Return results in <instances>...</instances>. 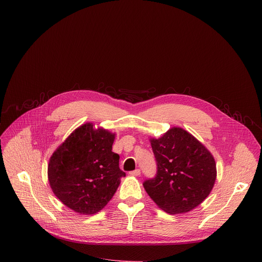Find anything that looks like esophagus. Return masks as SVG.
I'll return each mask as SVG.
<instances>
[{"mask_svg":"<svg viewBox=\"0 0 262 262\" xmlns=\"http://www.w3.org/2000/svg\"><path fill=\"white\" fill-rule=\"evenodd\" d=\"M140 174H141V171L139 169H136L135 171L129 172V175H132V176H139Z\"/></svg>","mask_w":262,"mask_h":262,"instance_id":"1","label":"esophagus"}]
</instances>
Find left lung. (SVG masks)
<instances>
[{
	"label": "left lung",
	"mask_w": 262,
	"mask_h": 262,
	"mask_svg": "<svg viewBox=\"0 0 262 262\" xmlns=\"http://www.w3.org/2000/svg\"><path fill=\"white\" fill-rule=\"evenodd\" d=\"M149 141L158 173L143 183L146 193L170 214L193 210L208 197L214 185L213 156L192 134L177 126Z\"/></svg>",
	"instance_id": "obj_1"
}]
</instances>
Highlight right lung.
Segmentation results:
<instances>
[{
	"mask_svg": "<svg viewBox=\"0 0 262 262\" xmlns=\"http://www.w3.org/2000/svg\"><path fill=\"white\" fill-rule=\"evenodd\" d=\"M115 133L92 122L74 129L56 149L48 165L55 196L81 214L99 212L113 198L125 173L119 156L112 151Z\"/></svg>",
	"mask_w": 262,
	"mask_h": 262,
	"instance_id": "right-lung-1",
	"label": "right lung"
}]
</instances>
